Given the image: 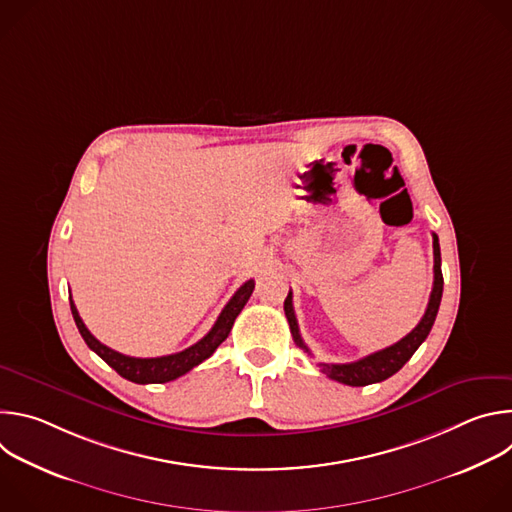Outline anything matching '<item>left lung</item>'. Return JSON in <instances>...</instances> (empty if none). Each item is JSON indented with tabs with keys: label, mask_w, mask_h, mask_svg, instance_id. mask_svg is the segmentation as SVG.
<instances>
[{
	"label": "left lung",
	"mask_w": 512,
	"mask_h": 512,
	"mask_svg": "<svg viewBox=\"0 0 512 512\" xmlns=\"http://www.w3.org/2000/svg\"><path fill=\"white\" fill-rule=\"evenodd\" d=\"M442 291H444V275H442V253H440V241H437V235L433 233V289L431 296L427 302V310L423 314V318L419 320V324L399 342H395L389 348H383L379 352H373L369 356H364L360 360L354 362H346V364H326L320 362V371L324 375H328L330 379L350 385V387H364V385H373V383H381L389 377H393L403 364L413 356V352L421 346V342L427 338L437 310H440V302H442ZM283 310H285V318L289 322V330L291 336H294V342L306 350L308 354L310 348L304 344L302 336H300V328H298V320L294 314V304H291V291L287 294L285 302H283Z\"/></svg>",
	"instance_id": "8db88e82"
}]
</instances>
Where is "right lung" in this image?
<instances>
[{"instance_id": "add662e5", "label": "right lung", "mask_w": 512, "mask_h": 512, "mask_svg": "<svg viewBox=\"0 0 512 512\" xmlns=\"http://www.w3.org/2000/svg\"><path fill=\"white\" fill-rule=\"evenodd\" d=\"M253 289H255V281L253 279L245 281L235 291V296L229 300V304L225 306L221 316L216 318L214 326L210 328V332L204 338H200L196 344L188 346L182 352L168 354V356H158V358H135V356L121 354V352L101 344L89 332L85 322L81 320V316L77 312V306L72 300H70V312H72V318H75V324H77L83 340L87 342V346L93 352H97L109 364V367L115 369L123 379L131 381V383H139V385L168 383V381H174V379L186 375L194 367H198L202 360L212 356V352L227 340V336H229V332L235 324V318L241 314V310L249 302Z\"/></svg>"}]
</instances>
